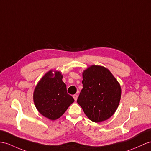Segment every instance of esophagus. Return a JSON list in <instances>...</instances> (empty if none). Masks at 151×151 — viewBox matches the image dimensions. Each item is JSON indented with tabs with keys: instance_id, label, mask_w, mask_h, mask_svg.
Listing matches in <instances>:
<instances>
[{
	"instance_id": "34e87169",
	"label": "esophagus",
	"mask_w": 151,
	"mask_h": 151,
	"mask_svg": "<svg viewBox=\"0 0 151 151\" xmlns=\"http://www.w3.org/2000/svg\"><path fill=\"white\" fill-rule=\"evenodd\" d=\"M78 95H76V94H75V95H73V98L74 99V100H75V101H77V99H78Z\"/></svg>"
}]
</instances>
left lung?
<instances>
[{
    "label": "left lung",
    "instance_id": "left-lung-1",
    "mask_svg": "<svg viewBox=\"0 0 151 151\" xmlns=\"http://www.w3.org/2000/svg\"><path fill=\"white\" fill-rule=\"evenodd\" d=\"M83 89L78 103L90 120L101 122L108 120L117 109L121 87L108 68L91 65L83 72Z\"/></svg>",
    "mask_w": 151,
    "mask_h": 151
}]
</instances>
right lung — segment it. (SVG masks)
Returning <instances> with one entry per match:
<instances>
[{"label":"right lung","instance_id":"1","mask_svg":"<svg viewBox=\"0 0 151 151\" xmlns=\"http://www.w3.org/2000/svg\"><path fill=\"white\" fill-rule=\"evenodd\" d=\"M60 71L50 70L45 73L35 88L33 101L40 114L51 120L60 118L74 102L67 93V86Z\"/></svg>","mask_w":151,"mask_h":151}]
</instances>
